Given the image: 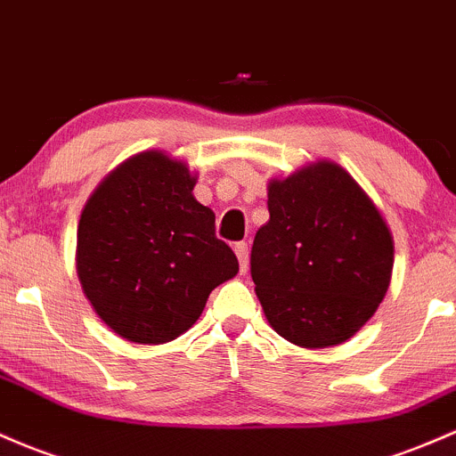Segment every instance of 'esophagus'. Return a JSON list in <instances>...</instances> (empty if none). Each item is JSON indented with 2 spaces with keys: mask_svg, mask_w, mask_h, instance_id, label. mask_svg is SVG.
I'll return each mask as SVG.
<instances>
[{
  "mask_svg": "<svg viewBox=\"0 0 456 456\" xmlns=\"http://www.w3.org/2000/svg\"><path fill=\"white\" fill-rule=\"evenodd\" d=\"M236 255L240 262V273H247L248 270V244L247 242H236Z\"/></svg>",
  "mask_w": 456,
  "mask_h": 456,
  "instance_id": "34e87169",
  "label": "esophagus"
}]
</instances>
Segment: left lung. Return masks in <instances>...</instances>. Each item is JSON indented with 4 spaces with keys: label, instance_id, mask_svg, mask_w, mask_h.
<instances>
[{
    "label": "left lung",
    "instance_id": "8db88e82",
    "mask_svg": "<svg viewBox=\"0 0 456 456\" xmlns=\"http://www.w3.org/2000/svg\"><path fill=\"white\" fill-rule=\"evenodd\" d=\"M270 220L255 233L251 277L270 327L288 342H346L387 292L394 242L342 167L318 162L268 186Z\"/></svg>",
    "mask_w": 456,
    "mask_h": 456
}]
</instances>
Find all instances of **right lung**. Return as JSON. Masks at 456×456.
I'll use <instances>...</instances> for the list:
<instances>
[{"mask_svg": "<svg viewBox=\"0 0 456 456\" xmlns=\"http://www.w3.org/2000/svg\"><path fill=\"white\" fill-rule=\"evenodd\" d=\"M188 167L162 151L129 158L99 183L77 229V277L97 316L129 342L164 344L238 273Z\"/></svg>", "mask_w": 456, "mask_h": 456, "instance_id": "1", "label": "right lung"}]
</instances>
